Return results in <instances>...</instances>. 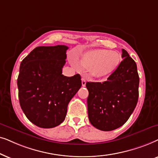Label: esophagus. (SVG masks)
Returning a JSON list of instances; mask_svg holds the SVG:
<instances>
[{
    "instance_id": "esophagus-1",
    "label": "esophagus",
    "mask_w": 158,
    "mask_h": 158,
    "mask_svg": "<svg viewBox=\"0 0 158 158\" xmlns=\"http://www.w3.org/2000/svg\"><path fill=\"white\" fill-rule=\"evenodd\" d=\"M86 82H87L86 79L85 78H82V79H81V85H82L83 87H85L86 86Z\"/></svg>"
}]
</instances>
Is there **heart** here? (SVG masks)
I'll list each match as a JSON object with an SVG mask.
<instances>
[{"mask_svg": "<svg viewBox=\"0 0 158 158\" xmlns=\"http://www.w3.org/2000/svg\"><path fill=\"white\" fill-rule=\"evenodd\" d=\"M121 60V56L118 52L95 49L86 52L80 63L85 69H89L92 77L102 78L110 75L118 66Z\"/></svg>", "mask_w": 158, "mask_h": 158, "instance_id": "1", "label": "heart"}]
</instances>
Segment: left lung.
<instances>
[{
    "mask_svg": "<svg viewBox=\"0 0 158 158\" xmlns=\"http://www.w3.org/2000/svg\"><path fill=\"white\" fill-rule=\"evenodd\" d=\"M123 60L104 82H87L88 117L101 131H112L123 126L136 108L139 77L134 60L122 49Z\"/></svg>",
    "mask_w": 158,
    "mask_h": 158,
    "instance_id": "1",
    "label": "left lung"
}]
</instances>
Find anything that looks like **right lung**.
Listing matches in <instances>:
<instances>
[{
  "instance_id": "1",
  "label": "right lung",
  "mask_w": 158,
  "mask_h": 158,
  "mask_svg": "<svg viewBox=\"0 0 158 158\" xmlns=\"http://www.w3.org/2000/svg\"><path fill=\"white\" fill-rule=\"evenodd\" d=\"M66 45L35 48L20 64L17 79L20 106L27 118L44 129L64 121L67 107L81 86V77L62 74Z\"/></svg>"
}]
</instances>
